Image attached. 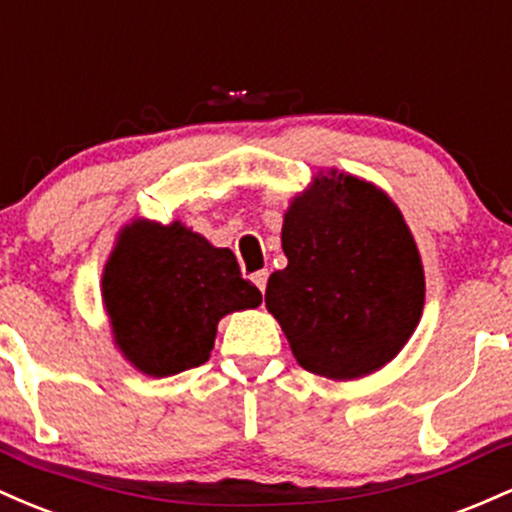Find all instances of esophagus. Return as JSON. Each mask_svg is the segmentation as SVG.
<instances>
[{
  "mask_svg": "<svg viewBox=\"0 0 512 512\" xmlns=\"http://www.w3.org/2000/svg\"><path fill=\"white\" fill-rule=\"evenodd\" d=\"M251 280H254V285L258 287L261 292H266V285H268V271H258L251 275Z\"/></svg>",
  "mask_w": 512,
  "mask_h": 512,
  "instance_id": "34e87169",
  "label": "esophagus"
}]
</instances>
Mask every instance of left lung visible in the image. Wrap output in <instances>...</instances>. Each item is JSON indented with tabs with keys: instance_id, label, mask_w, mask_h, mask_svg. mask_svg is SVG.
<instances>
[{
	"instance_id": "8db88e82",
	"label": "left lung",
	"mask_w": 512,
	"mask_h": 512,
	"mask_svg": "<svg viewBox=\"0 0 512 512\" xmlns=\"http://www.w3.org/2000/svg\"><path fill=\"white\" fill-rule=\"evenodd\" d=\"M287 266L266 307L307 372L358 380L416 331L426 300L418 246L387 193L350 174H319L283 220Z\"/></svg>"
}]
</instances>
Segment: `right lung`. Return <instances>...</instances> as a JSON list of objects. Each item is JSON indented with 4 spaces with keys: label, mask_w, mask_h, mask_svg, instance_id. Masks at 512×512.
<instances>
[{
    "label": "right lung",
    "mask_w": 512,
    "mask_h": 512,
    "mask_svg": "<svg viewBox=\"0 0 512 512\" xmlns=\"http://www.w3.org/2000/svg\"><path fill=\"white\" fill-rule=\"evenodd\" d=\"M101 292L120 353L152 377L203 365L217 321L261 304L232 251L181 222L135 220L120 229Z\"/></svg>",
    "instance_id": "obj_1"
}]
</instances>
